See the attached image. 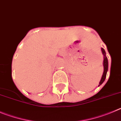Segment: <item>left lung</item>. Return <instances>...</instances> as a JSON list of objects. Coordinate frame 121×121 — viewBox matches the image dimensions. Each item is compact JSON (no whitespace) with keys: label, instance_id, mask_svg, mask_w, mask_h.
Instances as JSON below:
<instances>
[{"label":"left lung","instance_id":"8db88e82","mask_svg":"<svg viewBox=\"0 0 121 121\" xmlns=\"http://www.w3.org/2000/svg\"><path fill=\"white\" fill-rule=\"evenodd\" d=\"M101 52H102V54L103 55V66H104V72H103V75L101 77V79L99 81V84L98 86H99L100 85H101L104 82V81H105V78H106L107 73L108 71V59H107V57L106 56V53H105V50L103 48H101Z\"/></svg>","mask_w":121,"mask_h":121}]
</instances>
